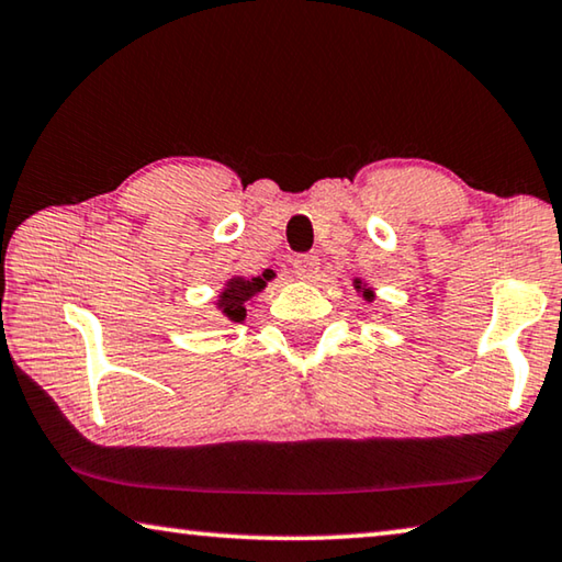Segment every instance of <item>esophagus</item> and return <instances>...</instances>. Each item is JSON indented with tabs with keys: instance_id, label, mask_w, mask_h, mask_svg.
Masks as SVG:
<instances>
[{
	"instance_id": "obj_1",
	"label": "esophagus",
	"mask_w": 562,
	"mask_h": 562,
	"mask_svg": "<svg viewBox=\"0 0 562 562\" xmlns=\"http://www.w3.org/2000/svg\"><path fill=\"white\" fill-rule=\"evenodd\" d=\"M292 267H295V274L302 280H313L317 270H319V260L315 255H297L295 260H292Z\"/></svg>"
}]
</instances>
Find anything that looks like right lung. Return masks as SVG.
<instances>
[{
	"label": "right lung",
	"instance_id": "add662e5",
	"mask_svg": "<svg viewBox=\"0 0 562 562\" xmlns=\"http://www.w3.org/2000/svg\"><path fill=\"white\" fill-rule=\"evenodd\" d=\"M272 278V272L267 270L262 278H255V280H243V278H235L233 282L227 284V290L222 292L220 297V307L222 313H225L229 319H235V323H239V319L245 317V302L255 295L257 290L265 288V282Z\"/></svg>",
	"mask_w": 562,
	"mask_h": 562
}]
</instances>
